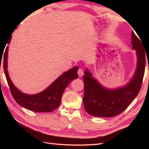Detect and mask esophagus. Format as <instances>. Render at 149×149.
Here are the masks:
<instances>
[{
  "label": "esophagus",
  "instance_id": "34e87169",
  "mask_svg": "<svg viewBox=\"0 0 149 149\" xmlns=\"http://www.w3.org/2000/svg\"><path fill=\"white\" fill-rule=\"evenodd\" d=\"M78 76H79V77H82L83 74H84L83 70L79 68V69L78 70Z\"/></svg>",
  "mask_w": 149,
  "mask_h": 149
}]
</instances>
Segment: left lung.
Listing matches in <instances>:
<instances>
[{"label": "left lung", "mask_w": 149, "mask_h": 149, "mask_svg": "<svg viewBox=\"0 0 149 149\" xmlns=\"http://www.w3.org/2000/svg\"><path fill=\"white\" fill-rule=\"evenodd\" d=\"M141 40L132 31L131 45L136 51L137 66L132 78L124 86L116 89L104 87L86 69L83 76V103L89 115L101 118L116 116L124 111L136 97L141 88L146 67V49Z\"/></svg>", "instance_id": "obj_1"}]
</instances>
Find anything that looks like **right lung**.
Returning a JSON list of instances; mask_svg holds the SVG:
<instances>
[{
  "mask_svg": "<svg viewBox=\"0 0 149 149\" xmlns=\"http://www.w3.org/2000/svg\"><path fill=\"white\" fill-rule=\"evenodd\" d=\"M11 38L8 44L10 43ZM8 51V46L4 53L3 69L11 94L15 101L23 107L37 112H49L59 107L64 90L72 81L78 78V66L65 72L41 93L27 94L18 89L9 77L7 71Z\"/></svg>",
  "mask_w": 149,
  "mask_h": 149,
  "instance_id": "1",
  "label": "right lung"
}]
</instances>
